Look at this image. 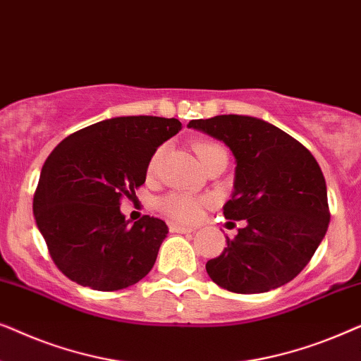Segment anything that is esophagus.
<instances>
[{"mask_svg":"<svg viewBox=\"0 0 361 361\" xmlns=\"http://www.w3.org/2000/svg\"><path fill=\"white\" fill-rule=\"evenodd\" d=\"M171 231H176V233H192L195 231L194 226H185V225H179V224H171Z\"/></svg>","mask_w":361,"mask_h":361,"instance_id":"esophagus-1","label":"esophagus"}]
</instances>
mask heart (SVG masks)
<instances>
[{
	"instance_id": "1",
	"label": "heart",
	"mask_w": 361,
	"mask_h": 361,
	"mask_svg": "<svg viewBox=\"0 0 361 361\" xmlns=\"http://www.w3.org/2000/svg\"><path fill=\"white\" fill-rule=\"evenodd\" d=\"M192 147H194L195 154L200 159L202 164H204L207 159H210L212 156L216 154V152L225 151L224 146L214 141H197ZM162 151H164V147H159V149L152 154L149 166H147V172L156 171L162 156ZM204 204H207V199H199V197L184 194V192H171V194H167L162 197V199H159L157 207H159L162 214L171 216V219L179 221H194L200 216Z\"/></svg>"
}]
</instances>
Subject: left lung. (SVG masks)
Listing matches in <instances>:
<instances>
[{
  "instance_id": "1",
  "label": "left lung",
  "mask_w": 361,
  "mask_h": 361,
  "mask_svg": "<svg viewBox=\"0 0 361 361\" xmlns=\"http://www.w3.org/2000/svg\"><path fill=\"white\" fill-rule=\"evenodd\" d=\"M224 141L236 159L228 220H245L226 248L207 261L210 279L236 294L268 293L293 281L327 233L330 210L320 166L304 145L253 116L192 120Z\"/></svg>"
}]
</instances>
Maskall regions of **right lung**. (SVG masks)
I'll list each match as a JSON object with an SVG mask.
<instances>
[{
	"label": "right lung",
	"mask_w": 361,
	"mask_h": 361,
	"mask_svg": "<svg viewBox=\"0 0 361 361\" xmlns=\"http://www.w3.org/2000/svg\"><path fill=\"white\" fill-rule=\"evenodd\" d=\"M180 128L176 118H111L72 133L51 152L32 210L49 255L68 279L118 290L152 269L166 221L145 215L131 226L120 205L135 199L152 154Z\"/></svg>",
	"instance_id": "right-lung-1"
}]
</instances>
